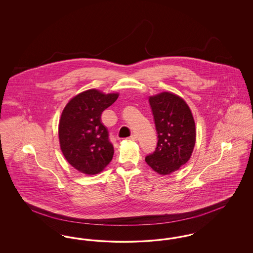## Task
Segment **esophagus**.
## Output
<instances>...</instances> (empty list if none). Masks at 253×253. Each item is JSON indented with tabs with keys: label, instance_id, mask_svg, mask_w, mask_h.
<instances>
[{
	"label": "esophagus",
	"instance_id": "esophagus-1",
	"mask_svg": "<svg viewBox=\"0 0 253 253\" xmlns=\"http://www.w3.org/2000/svg\"><path fill=\"white\" fill-rule=\"evenodd\" d=\"M136 139H137V137L135 134H132L130 137H128V140H132V141H135Z\"/></svg>",
	"mask_w": 253,
	"mask_h": 253
}]
</instances>
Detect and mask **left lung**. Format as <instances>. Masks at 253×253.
<instances>
[{
  "instance_id": "8db88e82",
  "label": "left lung",
  "mask_w": 253,
  "mask_h": 253,
  "mask_svg": "<svg viewBox=\"0 0 253 253\" xmlns=\"http://www.w3.org/2000/svg\"><path fill=\"white\" fill-rule=\"evenodd\" d=\"M157 132L156 151L145 157L159 174H169L186 164L195 145V123L191 109L177 95L163 92L150 96Z\"/></svg>"
}]
</instances>
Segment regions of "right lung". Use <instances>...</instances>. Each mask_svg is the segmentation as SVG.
Instances as JSON below:
<instances>
[{"mask_svg": "<svg viewBox=\"0 0 253 253\" xmlns=\"http://www.w3.org/2000/svg\"><path fill=\"white\" fill-rule=\"evenodd\" d=\"M118 97V93L106 95L90 89L74 96L61 113L60 150L68 163L83 173L100 172L113 158L114 147L100 117Z\"/></svg>", "mask_w": 253, "mask_h": 253, "instance_id": "obj_1", "label": "right lung"}]
</instances>
